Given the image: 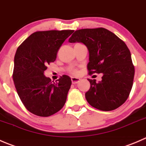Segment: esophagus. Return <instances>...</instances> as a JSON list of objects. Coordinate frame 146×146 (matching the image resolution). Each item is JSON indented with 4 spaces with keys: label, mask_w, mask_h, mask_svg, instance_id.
<instances>
[{
    "label": "esophagus",
    "mask_w": 146,
    "mask_h": 146,
    "mask_svg": "<svg viewBox=\"0 0 146 146\" xmlns=\"http://www.w3.org/2000/svg\"><path fill=\"white\" fill-rule=\"evenodd\" d=\"M71 80H72V84H76L80 81V79L76 77H72Z\"/></svg>",
    "instance_id": "esophagus-1"
}]
</instances>
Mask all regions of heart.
<instances>
[{
    "label": "heart",
    "instance_id": "1",
    "mask_svg": "<svg viewBox=\"0 0 146 146\" xmlns=\"http://www.w3.org/2000/svg\"><path fill=\"white\" fill-rule=\"evenodd\" d=\"M70 72L72 74H74V75H76L78 74V71L77 70H76V69L74 68H71L70 70Z\"/></svg>",
    "mask_w": 146,
    "mask_h": 146
}]
</instances>
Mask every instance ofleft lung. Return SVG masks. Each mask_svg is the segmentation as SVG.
I'll return each mask as SVG.
<instances>
[{
	"instance_id": "obj_1",
	"label": "left lung",
	"mask_w": 146,
	"mask_h": 146,
	"mask_svg": "<svg viewBox=\"0 0 146 146\" xmlns=\"http://www.w3.org/2000/svg\"><path fill=\"white\" fill-rule=\"evenodd\" d=\"M69 42H82L89 53V75L102 73V81L88 79L90 89L85 94L88 103L104 111L114 110L128 99L135 69L131 54L123 40L103 27L76 30Z\"/></svg>"
}]
</instances>
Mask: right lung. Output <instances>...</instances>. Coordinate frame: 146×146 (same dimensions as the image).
Masks as SVG:
<instances>
[{"mask_svg":"<svg viewBox=\"0 0 146 146\" xmlns=\"http://www.w3.org/2000/svg\"><path fill=\"white\" fill-rule=\"evenodd\" d=\"M74 30L37 31L18 47L14 58L13 79L26 109L35 115L47 117L64 106L72 84L63 75L57 82L44 75L47 65L55 61L57 52Z\"/></svg>","mask_w":146,"mask_h":146,"instance_id":"add662e5","label":"right lung"}]
</instances>
